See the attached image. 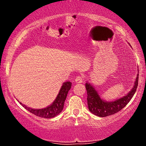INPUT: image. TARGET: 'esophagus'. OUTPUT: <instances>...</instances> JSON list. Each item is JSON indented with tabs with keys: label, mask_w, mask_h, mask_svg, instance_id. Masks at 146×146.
Wrapping results in <instances>:
<instances>
[{
	"label": "esophagus",
	"mask_w": 146,
	"mask_h": 146,
	"mask_svg": "<svg viewBox=\"0 0 146 146\" xmlns=\"http://www.w3.org/2000/svg\"><path fill=\"white\" fill-rule=\"evenodd\" d=\"M75 82H76V83H78V84L82 83V82H83V78H82V77H81V76H78L76 78H75Z\"/></svg>",
	"instance_id": "1"
}]
</instances>
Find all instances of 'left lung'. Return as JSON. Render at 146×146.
<instances>
[{"label": "left lung", "mask_w": 146, "mask_h": 146, "mask_svg": "<svg viewBox=\"0 0 146 146\" xmlns=\"http://www.w3.org/2000/svg\"><path fill=\"white\" fill-rule=\"evenodd\" d=\"M138 80L139 73L135 78L132 89L124 96L111 102H107L102 99L95 87L86 82L85 86L87 91V102L90 112L98 117H104L120 111L128 104L136 92L138 86Z\"/></svg>", "instance_id": "left-lung-1"}]
</instances>
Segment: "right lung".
I'll return each instance as SVG.
<instances>
[{
	"mask_svg": "<svg viewBox=\"0 0 146 146\" xmlns=\"http://www.w3.org/2000/svg\"><path fill=\"white\" fill-rule=\"evenodd\" d=\"M72 83L71 82H64L61 88H60L59 93L57 95L56 98L53 101L51 104L48 106L45 107L44 108H40V109H36V108H32L30 107H27V106L23 104L21 102L20 104L23 106V107L36 116L43 117V118H53V117L57 116L62 111L64 108V104L66 100V96L71 88Z\"/></svg>",
	"mask_w": 146,
	"mask_h": 146,
	"instance_id": "obj_1",
	"label": "right lung"
}]
</instances>
